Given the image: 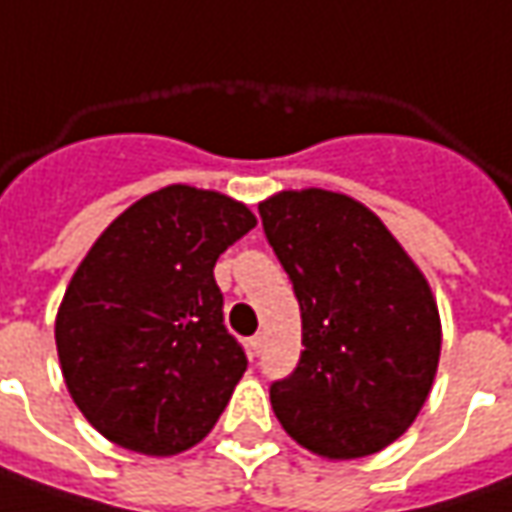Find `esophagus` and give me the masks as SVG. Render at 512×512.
I'll list each match as a JSON object with an SVG mask.
<instances>
[{
	"label": "esophagus",
	"instance_id": "34e87169",
	"mask_svg": "<svg viewBox=\"0 0 512 512\" xmlns=\"http://www.w3.org/2000/svg\"><path fill=\"white\" fill-rule=\"evenodd\" d=\"M263 345H266V337H263V334H255V337L249 340V348H252V354H255V357L263 354Z\"/></svg>",
	"mask_w": 512,
	"mask_h": 512
}]
</instances>
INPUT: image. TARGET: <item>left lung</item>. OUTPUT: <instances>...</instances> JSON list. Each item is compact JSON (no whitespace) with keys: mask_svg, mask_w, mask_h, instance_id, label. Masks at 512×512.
<instances>
[{"mask_svg":"<svg viewBox=\"0 0 512 512\" xmlns=\"http://www.w3.org/2000/svg\"><path fill=\"white\" fill-rule=\"evenodd\" d=\"M303 317V351L269 388L283 431L326 459H360L408 431L439 362L428 280L374 212L326 189L257 206Z\"/></svg>","mask_w":512,"mask_h":512,"instance_id":"left-lung-1","label":"left lung"}]
</instances>
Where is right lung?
I'll return each instance as SVG.
<instances>
[{"label": "right lung", "instance_id": "add662e5", "mask_svg": "<svg viewBox=\"0 0 512 512\" xmlns=\"http://www.w3.org/2000/svg\"><path fill=\"white\" fill-rule=\"evenodd\" d=\"M255 223L243 203L175 184L118 215L81 260L56 348L101 436L172 456L212 431L249 365L223 326L215 263Z\"/></svg>", "mask_w": 512, "mask_h": 512}]
</instances>
